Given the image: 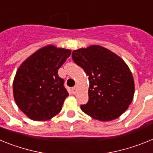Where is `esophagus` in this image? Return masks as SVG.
I'll return each instance as SVG.
<instances>
[{
	"mask_svg": "<svg viewBox=\"0 0 153 153\" xmlns=\"http://www.w3.org/2000/svg\"><path fill=\"white\" fill-rule=\"evenodd\" d=\"M72 93L73 94H76V92H77V89H76V86H74V87H73L72 88Z\"/></svg>",
	"mask_w": 153,
	"mask_h": 153,
	"instance_id": "esophagus-1",
	"label": "esophagus"
}]
</instances>
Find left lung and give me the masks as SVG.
<instances>
[{"mask_svg":"<svg viewBox=\"0 0 153 153\" xmlns=\"http://www.w3.org/2000/svg\"><path fill=\"white\" fill-rule=\"evenodd\" d=\"M72 58L89 76V100L80 106L82 111L103 122L120 117L130 105L135 92L128 65L115 53L99 45L75 50Z\"/></svg>","mask_w":153,"mask_h":153,"instance_id":"1","label":"left lung"}]
</instances>
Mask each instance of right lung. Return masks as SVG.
Masks as SVG:
<instances>
[{"label": "right lung", "mask_w": 153, "mask_h": 153, "mask_svg": "<svg viewBox=\"0 0 153 153\" xmlns=\"http://www.w3.org/2000/svg\"><path fill=\"white\" fill-rule=\"evenodd\" d=\"M70 54V50L47 45L31 54L17 69L13 98L28 118L46 121L60 112L69 93L58 70Z\"/></svg>", "instance_id": "1"}]
</instances>
